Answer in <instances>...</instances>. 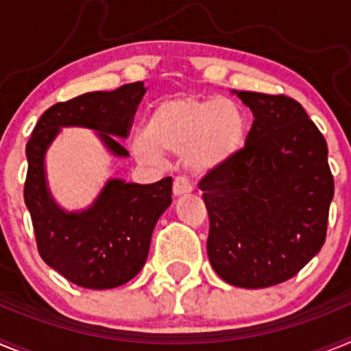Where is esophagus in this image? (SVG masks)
Wrapping results in <instances>:
<instances>
[{
  "mask_svg": "<svg viewBox=\"0 0 351 351\" xmlns=\"http://www.w3.org/2000/svg\"><path fill=\"white\" fill-rule=\"evenodd\" d=\"M172 191H173V197H181V195L190 193L191 191L190 181L184 178H176V181H173V186H172Z\"/></svg>",
  "mask_w": 351,
  "mask_h": 351,
  "instance_id": "34e87169",
  "label": "esophagus"
}]
</instances>
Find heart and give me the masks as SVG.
Returning <instances> with one entry per match:
<instances>
[{
  "label": "heart",
  "instance_id": "1",
  "mask_svg": "<svg viewBox=\"0 0 351 351\" xmlns=\"http://www.w3.org/2000/svg\"><path fill=\"white\" fill-rule=\"evenodd\" d=\"M145 137L133 149L145 161L160 160V153L184 156L193 172L221 169L243 153L246 144V119L230 100L172 96L154 105Z\"/></svg>",
  "mask_w": 351,
  "mask_h": 351
}]
</instances>
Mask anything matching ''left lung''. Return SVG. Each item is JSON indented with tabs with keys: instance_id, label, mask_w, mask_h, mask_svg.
Instances as JSON below:
<instances>
[{
	"instance_id": "obj_1",
	"label": "left lung",
	"mask_w": 351,
	"mask_h": 351,
	"mask_svg": "<svg viewBox=\"0 0 351 351\" xmlns=\"http://www.w3.org/2000/svg\"><path fill=\"white\" fill-rule=\"evenodd\" d=\"M232 93L255 119L243 153L198 182L209 213L207 255L226 283L267 288L322 250L334 178L327 142L299 101Z\"/></svg>"
}]
</instances>
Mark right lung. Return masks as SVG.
<instances>
[{
    "mask_svg": "<svg viewBox=\"0 0 351 351\" xmlns=\"http://www.w3.org/2000/svg\"><path fill=\"white\" fill-rule=\"evenodd\" d=\"M144 93V82H133L60 101L42 114L27 141L24 202L38 253L49 267L82 288H116L141 272L154 225L172 204V178L153 184L108 179L93 206L66 213L47 188L45 153L63 126H82L96 130L112 154L128 156L116 137H128Z\"/></svg>",
    "mask_w": 351,
    "mask_h": 351,
    "instance_id": "obj_1",
    "label": "right lung"
}]
</instances>
